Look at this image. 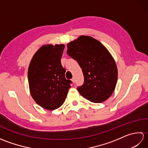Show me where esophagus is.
Instances as JSON below:
<instances>
[{
	"instance_id": "1",
	"label": "esophagus",
	"mask_w": 148,
	"mask_h": 148,
	"mask_svg": "<svg viewBox=\"0 0 148 148\" xmlns=\"http://www.w3.org/2000/svg\"><path fill=\"white\" fill-rule=\"evenodd\" d=\"M72 80V82H73V83H75V79H74V78L73 77V78H72V79H71Z\"/></svg>"
}]
</instances>
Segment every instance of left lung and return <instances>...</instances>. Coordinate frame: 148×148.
<instances>
[{"label":"left lung","mask_w":148,"mask_h":148,"mask_svg":"<svg viewBox=\"0 0 148 148\" xmlns=\"http://www.w3.org/2000/svg\"><path fill=\"white\" fill-rule=\"evenodd\" d=\"M67 53L82 69L84 83L77 91L90 102L100 103L114 92L118 79L114 59L99 40L81 36L67 45Z\"/></svg>","instance_id":"left-lung-1"}]
</instances>
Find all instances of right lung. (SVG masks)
Masks as SVG:
<instances>
[{
    "label": "right lung",
    "mask_w": 148,
    "mask_h": 148,
    "mask_svg": "<svg viewBox=\"0 0 148 148\" xmlns=\"http://www.w3.org/2000/svg\"><path fill=\"white\" fill-rule=\"evenodd\" d=\"M64 45H43L31 60L28 79L31 96L42 108L55 110L64 103L71 88L61 58Z\"/></svg>",
    "instance_id": "obj_1"
}]
</instances>
